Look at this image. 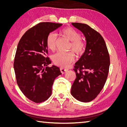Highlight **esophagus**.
<instances>
[{
	"label": "esophagus",
	"instance_id": "1",
	"mask_svg": "<svg viewBox=\"0 0 127 127\" xmlns=\"http://www.w3.org/2000/svg\"><path fill=\"white\" fill-rule=\"evenodd\" d=\"M60 71H61V72H62V74H64L65 72H66L68 71V69H66V68L61 67L60 68Z\"/></svg>",
	"mask_w": 127,
	"mask_h": 127
}]
</instances>
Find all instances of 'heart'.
Instances as JSON below:
<instances>
[{
    "instance_id": "heart-1",
    "label": "heart",
    "mask_w": 127,
    "mask_h": 127,
    "mask_svg": "<svg viewBox=\"0 0 127 127\" xmlns=\"http://www.w3.org/2000/svg\"><path fill=\"white\" fill-rule=\"evenodd\" d=\"M61 33L71 41V49L76 53H81L85 47V43L80 39V34L75 29L71 28L63 29ZM57 35L55 33H50L46 40V44L49 49L55 50L56 46ZM74 59V55L70 52H59L52 57L53 63L60 67L68 66Z\"/></svg>"
}]
</instances>
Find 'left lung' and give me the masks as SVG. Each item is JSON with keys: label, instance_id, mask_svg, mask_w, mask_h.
<instances>
[{"label": "left lung", "instance_id": "8db88e82", "mask_svg": "<svg viewBox=\"0 0 127 127\" xmlns=\"http://www.w3.org/2000/svg\"><path fill=\"white\" fill-rule=\"evenodd\" d=\"M85 36V50L75 63L76 78L71 94L83 102H90L100 93L108 75L110 56L104 40L96 31L86 24L72 23Z\"/></svg>", "mask_w": 127, "mask_h": 127}]
</instances>
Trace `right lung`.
Here are the masks:
<instances>
[{
    "mask_svg": "<svg viewBox=\"0 0 127 127\" xmlns=\"http://www.w3.org/2000/svg\"><path fill=\"white\" fill-rule=\"evenodd\" d=\"M62 25L40 23L27 31L18 44L14 63L16 82L25 96L35 103L49 98L55 79L61 74L59 67H48L51 61L46 57V40L50 33Z\"/></svg>",
    "mask_w": 127,
    "mask_h": 127,
    "instance_id": "right-lung-1",
    "label": "right lung"
}]
</instances>
